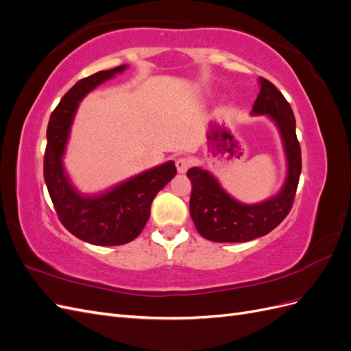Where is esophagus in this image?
<instances>
[{
  "label": "esophagus",
  "instance_id": "34e87169",
  "mask_svg": "<svg viewBox=\"0 0 351 351\" xmlns=\"http://www.w3.org/2000/svg\"><path fill=\"white\" fill-rule=\"evenodd\" d=\"M190 165H192V162H190V159L187 158H178L176 161V167H177V171L180 174H184L187 169L190 168Z\"/></svg>",
  "mask_w": 351,
  "mask_h": 351
}]
</instances>
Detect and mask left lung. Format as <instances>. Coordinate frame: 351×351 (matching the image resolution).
<instances>
[{
  "instance_id": "8db88e82",
  "label": "left lung",
  "mask_w": 351,
  "mask_h": 351,
  "mask_svg": "<svg viewBox=\"0 0 351 351\" xmlns=\"http://www.w3.org/2000/svg\"><path fill=\"white\" fill-rule=\"evenodd\" d=\"M261 92L253 115H268L277 124L287 156V180L277 196L246 205L231 197L206 169L190 168L192 182L190 215L202 237L217 243H244L268 234L289 215L302 173V151L295 136V119L290 104L274 84L259 77Z\"/></svg>"
}]
</instances>
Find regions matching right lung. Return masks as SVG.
<instances>
[{"instance_id":"right-lung-1","label":"right lung","mask_w":351,"mask_h":351,"mask_svg":"<svg viewBox=\"0 0 351 351\" xmlns=\"http://www.w3.org/2000/svg\"><path fill=\"white\" fill-rule=\"evenodd\" d=\"M123 70L125 66L79 80L52 111L47 129L44 178L57 215L73 236L97 246H120L139 236L149 219L154 197L177 174L174 162L168 161L97 196L80 195L71 186L62 155L74 114L90 90Z\"/></svg>"}]
</instances>
